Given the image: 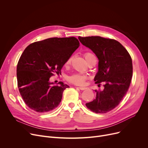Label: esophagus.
I'll return each mask as SVG.
<instances>
[{"label":"esophagus","instance_id":"obj_1","mask_svg":"<svg viewBox=\"0 0 148 148\" xmlns=\"http://www.w3.org/2000/svg\"><path fill=\"white\" fill-rule=\"evenodd\" d=\"M79 88L80 90H86V89H88L87 88H85V87H79Z\"/></svg>","mask_w":148,"mask_h":148}]
</instances>
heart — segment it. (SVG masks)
Masks as SVG:
<instances>
[{"instance_id":"1","label":"heart","mask_w":148,"mask_h":148,"mask_svg":"<svg viewBox=\"0 0 148 148\" xmlns=\"http://www.w3.org/2000/svg\"><path fill=\"white\" fill-rule=\"evenodd\" d=\"M94 56V55L91 53L87 52L84 54V58L86 59V62L88 60V59ZM72 60V57L69 58L66 61L65 65H68L71 64ZM88 79V76L84 74H79V73H75L74 74H72L67 77V80L72 84H74L75 85H78V86H83L85 82Z\"/></svg>"}]
</instances>
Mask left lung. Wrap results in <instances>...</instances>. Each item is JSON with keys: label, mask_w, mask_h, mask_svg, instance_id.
<instances>
[{"label": "left lung", "mask_w": 148, "mask_h": 148, "mask_svg": "<svg viewBox=\"0 0 148 148\" xmlns=\"http://www.w3.org/2000/svg\"><path fill=\"white\" fill-rule=\"evenodd\" d=\"M80 42L91 49L98 59L96 84L104 82L103 90H95V99L86 104L96 113H106L117 107L125 97L133 75L130 54L118 41L98 36H79Z\"/></svg>", "instance_id": "obj_1"}]
</instances>
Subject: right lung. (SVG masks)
Listing matches in <instances>:
<instances>
[{
  "instance_id": "add662e5",
  "label": "right lung",
  "mask_w": 148,
  "mask_h": 148,
  "mask_svg": "<svg viewBox=\"0 0 148 148\" xmlns=\"http://www.w3.org/2000/svg\"><path fill=\"white\" fill-rule=\"evenodd\" d=\"M79 45L75 37H54L35 42L25 49L17 64V85L30 109L46 113L59 106L64 90L69 87L61 82L52 86L50 78L54 73L60 74L62 66Z\"/></svg>"
}]
</instances>
